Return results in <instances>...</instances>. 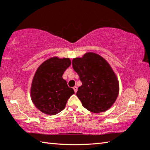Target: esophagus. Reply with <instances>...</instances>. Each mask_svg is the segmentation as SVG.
Segmentation results:
<instances>
[{
	"label": "esophagus",
	"mask_w": 150,
	"mask_h": 150,
	"mask_svg": "<svg viewBox=\"0 0 150 150\" xmlns=\"http://www.w3.org/2000/svg\"><path fill=\"white\" fill-rule=\"evenodd\" d=\"M73 88V90H74V91H75V93H77V90H78V88H77V86H74Z\"/></svg>",
	"instance_id": "esophagus-1"
}]
</instances>
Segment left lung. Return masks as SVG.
<instances>
[{
  "mask_svg": "<svg viewBox=\"0 0 150 150\" xmlns=\"http://www.w3.org/2000/svg\"><path fill=\"white\" fill-rule=\"evenodd\" d=\"M82 86L77 96L82 106L91 112H104L112 106L119 92L115 73L106 60L97 53L88 52L72 60Z\"/></svg>",
  "mask_w": 150,
  "mask_h": 150,
  "instance_id": "1",
  "label": "left lung"
}]
</instances>
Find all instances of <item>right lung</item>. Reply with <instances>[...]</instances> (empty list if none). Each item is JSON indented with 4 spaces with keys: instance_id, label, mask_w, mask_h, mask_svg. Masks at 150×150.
<instances>
[{
    "instance_id": "obj_1",
    "label": "right lung",
    "mask_w": 150,
    "mask_h": 150,
    "mask_svg": "<svg viewBox=\"0 0 150 150\" xmlns=\"http://www.w3.org/2000/svg\"><path fill=\"white\" fill-rule=\"evenodd\" d=\"M71 65L69 58L52 57L41 64L35 73L31 86V98L42 113L54 115L65 108L68 98L75 93L62 78Z\"/></svg>"
}]
</instances>
